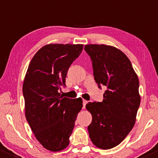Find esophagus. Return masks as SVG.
Masks as SVG:
<instances>
[{"label": "esophagus", "mask_w": 158, "mask_h": 158, "mask_svg": "<svg viewBox=\"0 0 158 158\" xmlns=\"http://www.w3.org/2000/svg\"><path fill=\"white\" fill-rule=\"evenodd\" d=\"M87 103H88V101H86V100H83V101H82V107H83V108H85V107H86V105Z\"/></svg>", "instance_id": "esophagus-1"}]
</instances>
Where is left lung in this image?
<instances>
[{
    "instance_id": "1",
    "label": "left lung",
    "mask_w": 158,
    "mask_h": 158,
    "mask_svg": "<svg viewBox=\"0 0 158 158\" xmlns=\"http://www.w3.org/2000/svg\"><path fill=\"white\" fill-rule=\"evenodd\" d=\"M84 50L92 61L98 87H107L102 102L86 106L93 118L89 138L96 147L108 150L121 143L135 125L140 104L139 79L129 59L118 48L88 44Z\"/></svg>"
}]
</instances>
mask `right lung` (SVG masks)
Here are the masks:
<instances>
[{
    "label": "right lung",
    "instance_id": "right-lung-1",
    "mask_svg": "<svg viewBox=\"0 0 158 158\" xmlns=\"http://www.w3.org/2000/svg\"><path fill=\"white\" fill-rule=\"evenodd\" d=\"M82 44H48L36 53L23 82L25 112L36 139L57 152L69 146L81 97L70 99L59 93L65 86L69 67L82 53Z\"/></svg>",
    "mask_w": 158,
    "mask_h": 158
}]
</instances>
